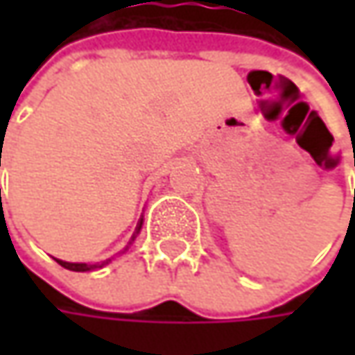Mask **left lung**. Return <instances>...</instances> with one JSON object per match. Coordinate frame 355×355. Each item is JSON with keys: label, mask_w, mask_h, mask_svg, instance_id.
I'll return each instance as SVG.
<instances>
[{"label": "left lung", "mask_w": 355, "mask_h": 355, "mask_svg": "<svg viewBox=\"0 0 355 355\" xmlns=\"http://www.w3.org/2000/svg\"><path fill=\"white\" fill-rule=\"evenodd\" d=\"M354 203H355V201H354Z\"/></svg>", "instance_id": "1"}]
</instances>
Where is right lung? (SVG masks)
Here are the masks:
<instances>
[{
  "label": "right lung",
  "instance_id": "right-lung-1",
  "mask_svg": "<svg viewBox=\"0 0 355 355\" xmlns=\"http://www.w3.org/2000/svg\"><path fill=\"white\" fill-rule=\"evenodd\" d=\"M0 166H1V150H0ZM0 193H1V189H0ZM142 223H144V219H140V223H138V227H136V231H134V235L130 237L128 241V245L122 249L120 252H126L130 249V245L136 241V237H138V233H140V229H142ZM57 263L61 266H64V268H69V270H75V272H87V270H94V268H103L104 265H108L110 263V259H106V261H103V263H94V265H90V263H67V261H61V259H55Z\"/></svg>",
  "mask_w": 355,
  "mask_h": 355
}]
</instances>
